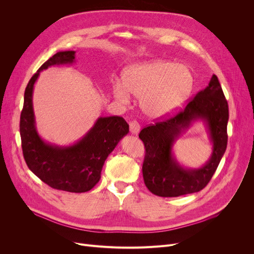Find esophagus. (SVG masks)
Returning <instances> with one entry per match:
<instances>
[{"mask_svg":"<svg viewBox=\"0 0 254 254\" xmlns=\"http://www.w3.org/2000/svg\"><path fill=\"white\" fill-rule=\"evenodd\" d=\"M129 130L132 135H138L140 130H141V127L140 125L136 122V120H132V122L129 123Z\"/></svg>","mask_w":254,"mask_h":254,"instance_id":"esophagus-1","label":"esophagus"}]
</instances>
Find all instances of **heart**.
I'll return each instance as SVG.
<instances>
[{
	"instance_id": "1",
	"label": "heart",
	"mask_w": 254,
	"mask_h": 254,
	"mask_svg": "<svg viewBox=\"0 0 254 254\" xmlns=\"http://www.w3.org/2000/svg\"><path fill=\"white\" fill-rule=\"evenodd\" d=\"M123 82L113 85L117 100L128 103L129 93L141 98L143 113L150 119H162L174 114L189 99L193 76L183 64L150 60L128 65L124 70Z\"/></svg>"
}]
</instances>
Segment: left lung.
I'll use <instances>...</instances> for the list:
<instances>
[{
  "instance_id": "left-lung-1",
  "label": "left lung",
  "mask_w": 254,
  "mask_h": 254,
  "mask_svg": "<svg viewBox=\"0 0 254 254\" xmlns=\"http://www.w3.org/2000/svg\"><path fill=\"white\" fill-rule=\"evenodd\" d=\"M196 121L204 124L212 152L203 166L188 168L177 161L172 148L183 132ZM228 122V102L217 76L213 75L207 87L196 93L184 111L140 131L139 138L146 148L142 168L146 188L153 194L164 197L202 190L215 173L225 152Z\"/></svg>"
}]
</instances>
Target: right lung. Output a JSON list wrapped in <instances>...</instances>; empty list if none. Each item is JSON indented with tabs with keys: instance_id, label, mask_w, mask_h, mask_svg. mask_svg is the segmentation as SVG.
Masks as SVG:
<instances>
[{
	"instance_id": "right-lung-1",
	"label": "right lung",
	"mask_w": 254,
	"mask_h": 254,
	"mask_svg": "<svg viewBox=\"0 0 254 254\" xmlns=\"http://www.w3.org/2000/svg\"><path fill=\"white\" fill-rule=\"evenodd\" d=\"M75 53L57 52L31 78L24 91L19 130L25 163L38 178L52 189L85 192L100 181L105 161L127 135L128 125L119 116L99 117L81 139L64 146L49 143L39 135L33 107L35 83L40 73L49 66L76 63Z\"/></svg>"
}]
</instances>
